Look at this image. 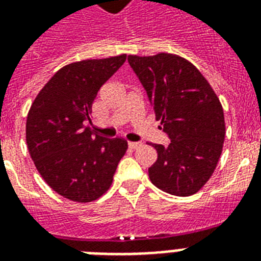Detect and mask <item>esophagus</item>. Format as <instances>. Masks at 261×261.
I'll list each match as a JSON object with an SVG mask.
<instances>
[{"label":"esophagus","mask_w":261,"mask_h":261,"mask_svg":"<svg viewBox=\"0 0 261 261\" xmlns=\"http://www.w3.org/2000/svg\"><path fill=\"white\" fill-rule=\"evenodd\" d=\"M141 145H142L141 142H128V147H130V149H137V147H139Z\"/></svg>","instance_id":"34e87169"}]
</instances>
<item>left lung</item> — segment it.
Here are the masks:
<instances>
[{
  "label": "left lung",
  "mask_w": 261,
  "mask_h": 261,
  "mask_svg": "<svg viewBox=\"0 0 261 261\" xmlns=\"http://www.w3.org/2000/svg\"><path fill=\"white\" fill-rule=\"evenodd\" d=\"M127 59L171 139L167 146L151 145L159 155L149 168L150 181L176 196L196 194L214 173L222 153L225 118L219 98L202 73L178 55Z\"/></svg>",
  "instance_id": "1"
}]
</instances>
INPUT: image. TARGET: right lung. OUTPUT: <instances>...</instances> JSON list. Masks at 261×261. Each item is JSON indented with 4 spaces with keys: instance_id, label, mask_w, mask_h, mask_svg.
Instances as JSON below:
<instances>
[{
    "instance_id": "obj_1",
    "label": "right lung",
    "mask_w": 261,
    "mask_h": 261,
    "mask_svg": "<svg viewBox=\"0 0 261 261\" xmlns=\"http://www.w3.org/2000/svg\"><path fill=\"white\" fill-rule=\"evenodd\" d=\"M126 54L85 59L59 69L27 116L31 159L44 181L63 198L88 203L106 194L127 150L123 138L93 134L89 120L98 89L122 66Z\"/></svg>"
}]
</instances>
